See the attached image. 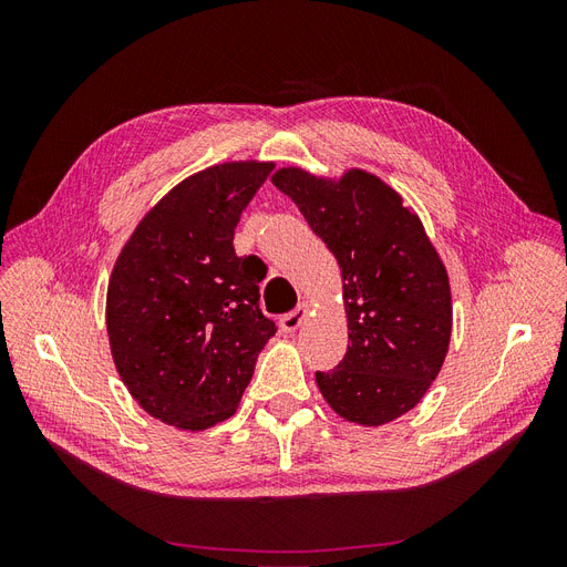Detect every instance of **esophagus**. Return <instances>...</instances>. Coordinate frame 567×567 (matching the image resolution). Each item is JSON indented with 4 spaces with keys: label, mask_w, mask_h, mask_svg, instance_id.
Segmentation results:
<instances>
[{
    "label": "esophagus",
    "mask_w": 567,
    "mask_h": 567,
    "mask_svg": "<svg viewBox=\"0 0 567 567\" xmlns=\"http://www.w3.org/2000/svg\"><path fill=\"white\" fill-rule=\"evenodd\" d=\"M307 315H310V305L307 302H300L293 312H288L281 317V329L286 333H293L300 329V323L307 319Z\"/></svg>",
    "instance_id": "esophagus-1"
}]
</instances>
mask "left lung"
Here are the masks:
<instances>
[{
  "instance_id": "8db88e82",
  "label": "left lung",
  "mask_w": 567,
  "mask_h": 567,
  "mask_svg": "<svg viewBox=\"0 0 567 567\" xmlns=\"http://www.w3.org/2000/svg\"><path fill=\"white\" fill-rule=\"evenodd\" d=\"M271 184L293 200L340 265L348 352L317 371L338 416L383 425L414 409L452 338V290L435 246L402 196L367 169L338 179L281 167Z\"/></svg>"
}]
</instances>
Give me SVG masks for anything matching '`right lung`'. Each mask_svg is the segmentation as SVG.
I'll return each mask as SVG.
<instances>
[{"instance_id":"add662e5","label":"right lung","mask_w":567,"mask_h":567,"mask_svg":"<svg viewBox=\"0 0 567 567\" xmlns=\"http://www.w3.org/2000/svg\"><path fill=\"white\" fill-rule=\"evenodd\" d=\"M271 167L231 161L186 177L142 217L113 265L115 369L146 414L179 431L234 416L277 333L257 307L265 265L234 250L238 219Z\"/></svg>"}]
</instances>
